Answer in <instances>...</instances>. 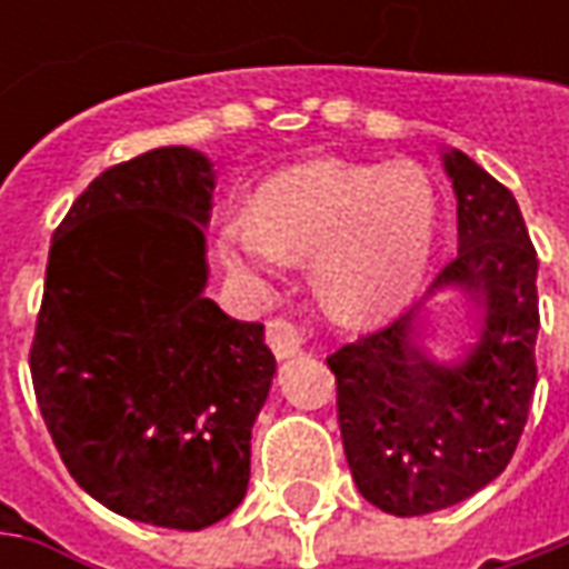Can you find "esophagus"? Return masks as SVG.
Returning <instances> with one entry per match:
<instances>
[{
  "instance_id": "34e87169",
  "label": "esophagus",
  "mask_w": 569,
  "mask_h": 569,
  "mask_svg": "<svg viewBox=\"0 0 569 569\" xmlns=\"http://www.w3.org/2000/svg\"><path fill=\"white\" fill-rule=\"evenodd\" d=\"M266 339H269V348L274 351V358H281V361H284V358H295V355H300V351L307 348L310 336H307V329H303L300 322H295V319L274 317L269 319Z\"/></svg>"
}]
</instances>
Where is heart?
<instances>
[{
	"label": "heart",
	"instance_id": "b5f03b06",
	"mask_svg": "<svg viewBox=\"0 0 569 569\" xmlns=\"http://www.w3.org/2000/svg\"><path fill=\"white\" fill-rule=\"evenodd\" d=\"M437 202L415 164L317 161L278 173L250 211L221 228L237 274L262 281L281 259H313V288L329 313L380 319L418 288L433 247Z\"/></svg>",
	"mask_w": 569,
	"mask_h": 569
}]
</instances>
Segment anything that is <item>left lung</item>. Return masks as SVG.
Listing matches in <instances>:
<instances>
[{
  "label": "left lung",
  "instance_id": "1",
  "mask_svg": "<svg viewBox=\"0 0 569 569\" xmlns=\"http://www.w3.org/2000/svg\"><path fill=\"white\" fill-rule=\"evenodd\" d=\"M459 252L430 291L462 288L485 307L459 367L411 341L418 307L329 355L355 485L392 516H425L481 491L510 466L538 382V256L513 192L469 154H447Z\"/></svg>",
  "mask_w": 569,
  "mask_h": 569
}]
</instances>
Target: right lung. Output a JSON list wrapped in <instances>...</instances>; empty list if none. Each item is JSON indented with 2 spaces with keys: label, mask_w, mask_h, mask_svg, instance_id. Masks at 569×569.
Instances as JSON below:
<instances>
[{
  "label": "right lung",
  "mask_w": 569,
  "mask_h": 569,
  "mask_svg": "<svg viewBox=\"0 0 569 569\" xmlns=\"http://www.w3.org/2000/svg\"><path fill=\"white\" fill-rule=\"evenodd\" d=\"M211 167L183 144L103 170L59 221L31 380L59 459L113 513L196 532L243 500L274 355L206 288Z\"/></svg>",
  "instance_id": "add662e5"
}]
</instances>
